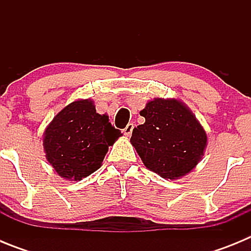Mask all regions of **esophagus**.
I'll list each match as a JSON object with an SVG mask.
<instances>
[{
    "label": "esophagus",
    "mask_w": 251,
    "mask_h": 251,
    "mask_svg": "<svg viewBox=\"0 0 251 251\" xmlns=\"http://www.w3.org/2000/svg\"><path fill=\"white\" fill-rule=\"evenodd\" d=\"M133 128H134V124H133V123H128V124H127V127H126V128H124V129H123L124 136L130 137V134H132V132H133Z\"/></svg>",
    "instance_id": "34e87169"
}]
</instances>
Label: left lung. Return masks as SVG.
Instances as JSON below:
<instances>
[{"label":"left lung","mask_w":251,"mask_h":251,"mask_svg":"<svg viewBox=\"0 0 251 251\" xmlns=\"http://www.w3.org/2000/svg\"><path fill=\"white\" fill-rule=\"evenodd\" d=\"M139 114L146 122L133 129L130 143L146 167L166 179L190 174L207 146L205 129L191 109L178 99L154 98Z\"/></svg>","instance_id":"obj_1"}]
</instances>
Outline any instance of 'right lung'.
<instances>
[{"instance_id": "1", "label": "right lung", "mask_w": 251, "mask_h": 251, "mask_svg": "<svg viewBox=\"0 0 251 251\" xmlns=\"http://www.w3.org/2000/svg\"><path fill=\"white\" fill-rule=\"evenodd\" d=\"M122 136L92 99H77L60 110L43 137L46 159L60 177L80 181L100 168L108 148Z\"/></svg>"}]
</instances>
